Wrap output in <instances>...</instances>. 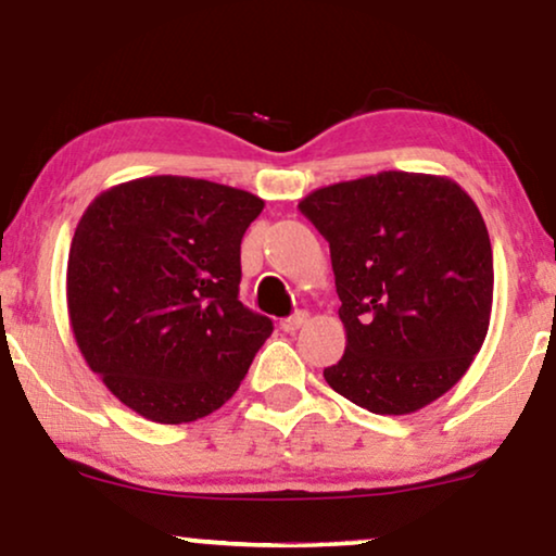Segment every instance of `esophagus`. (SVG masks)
<instances>
[{
  "instance_id": "esophagus-1",
  "label": "esophagus",
  "mask_w": 556,
  "mask_h": 556,
  "mask_svg": "<svg viewBox=\"0 0 556 556\" xmlns=\"http://www.w3.org/2000/svg\"><path fill=\"white\" fill-rule=\"evenodd\" d=\"M306 321H308V311H295L293 316H288L280 321V329H283L286 333H293V331H299Z\"/></svg>"
}]
</instances>
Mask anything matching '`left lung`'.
I'll return each mask as SVG.
<instances>
[{
  "label": "left lung",
  "instance_id": "left-lung-1",
  "mask_svg": "<svg viewBox=\"0 0 556 556\" xmlns=\"http://www.w3.org/2000/svg\"><path fill=\"white\" fill-rule=\"evenodd\" d=\"M329 240L346 349L324 369L375 415H409L460 382L491 321L493 253L481 210L440 174L379 172L303 197Z\"/></svg>",
  "mask_w": 556,
  "mask_h": 556
}]
</instances>
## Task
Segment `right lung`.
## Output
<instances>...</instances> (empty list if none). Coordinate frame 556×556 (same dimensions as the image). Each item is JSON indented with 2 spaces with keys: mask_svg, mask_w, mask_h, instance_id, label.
I'll list each match as a JSON object with an SVG mask.
<instances>
[{
  "mask_svg": "<svg viewBox=\"0 0 556 556\" xmlns=\"http://www.w3.org/2000/svg\"><path fill=\"white\" fill-rule=\"evenodd\" d=\"M261 197L192 177H141L83 212L67 316L88 367L151 422L181 425L238 392L273 321L238 299L240 242Z\"/></svg>",
  "mask_w": 556,
  "mask_h": 556,
  "instance_id": "1",
  "label": "right lung"
}]
</instances>
